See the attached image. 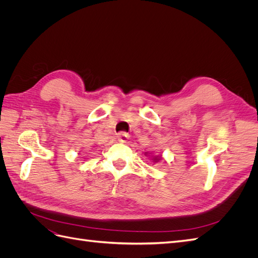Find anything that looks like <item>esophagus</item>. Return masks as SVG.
Masks as SVG:
<instances>
[{"label":"esophagus","mask_w":258,"mask_h":258,"mask_svg":"<svg viewBox=\"0 0 258 258\" xmlns=\"http://www.w3.org/2000/svg\"><path fill=\"white\" fill-rule=\"evenodd\" d=\"M117 139H118V141L121 142V143H126L128 141L129 139V135L127 134V132H119L118 135H117Z\"/></svg>","instance_id":"1"}]
</instances>
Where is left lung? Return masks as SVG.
<instances>
[{
	"mask_svg": "<svg viewBox=\"0 0 258 258\" xmlns=\"http://www.w3.org/2000/svg\"><path fill=\"white\" fill-rule=\"evenodd\" d=\"M153 159H154V161H158L160 158H159V157H154Z\"/></svg>",
	"mask_w": 258,
	"mask_h": 258,
	"instance_id": "1",
	"label": "left lung"
}]
</instances>
